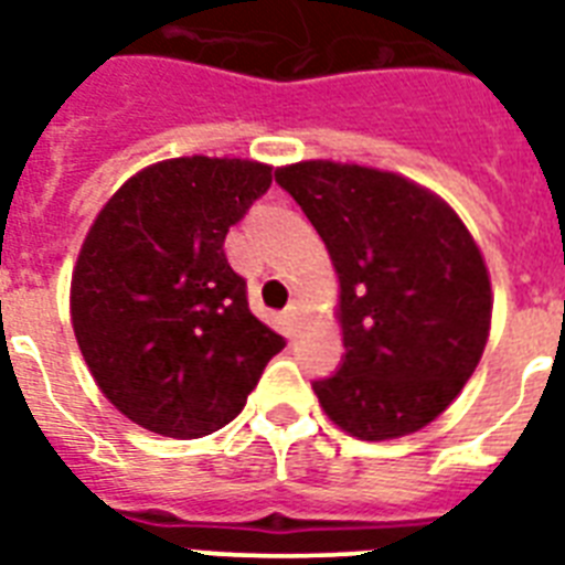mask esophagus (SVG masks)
<instances>
[{"instance_id":"34e87169","label":"esophagus","mask_w":565,"mask_h":565,"mask_svg":"<svg viewBox=\"0 0 565 565\" xmlns=\"http://www.w3.org/2000/svg\"><path fill=\"white\" fill-rule=\"evenodd\" d=\"M301 317V301H290V308L284 310V319H287V326H296V319Z\"/></svg>"}]
</instances>
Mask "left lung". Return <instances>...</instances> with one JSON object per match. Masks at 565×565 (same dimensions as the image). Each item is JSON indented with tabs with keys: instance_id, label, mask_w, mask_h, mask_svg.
<instances>
[{
	"instance_id": "obj_1",
	"label": "left lung",
	"mask_w": 565,
	"mask_h": 565,
	"mask_svg": "<svg viewBox=\"0 0 565 565\" xmlns=\"http://www.w3.org/2000/svg\"><path fill=\"white\" fill-rule=\"evenodd\" d=\"M275 181L326 243L345 361L313 393L337 428L398 439L455 402L490 340L492 284L451 204L398 172L299 161Z\"/></svg>"
}]
</instances>
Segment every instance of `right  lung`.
<instances>
[{
	"mask_svg": "<svg viewBox=\"0 0 565 565\" xmlns=\"http://www.w3.org/2000/svg\"><path fill=\"white\" fill-rule=\"evenodd\" d=\"M273 184L246 158L158 161L110 195L82 243L70 319L93 381L161 437L228 425L284 337L248 310L225 234Z\"/></svg>",
	"mask_w": 565,
	"mask_h": 565,
	"instance_id": "add662e5",
	"label": "right lung"
}]
</instances>
